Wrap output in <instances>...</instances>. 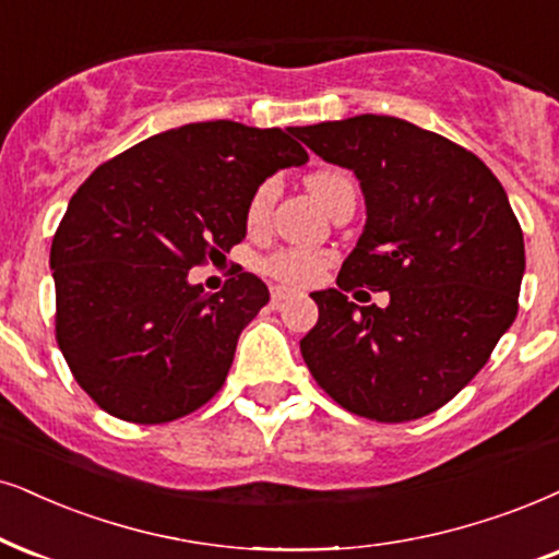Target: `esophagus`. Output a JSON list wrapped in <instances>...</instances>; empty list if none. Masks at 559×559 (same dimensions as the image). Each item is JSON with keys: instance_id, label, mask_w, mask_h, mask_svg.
Listing matches in <instances>:
<instances>
[{"instance_id": "obj_1", "label": "esophagus", "mask_w": 559, "mask_h": 559, "mask_svg": "<svg viewBox=\"0 0 559 559\" xmlns=\"http://www.w3.org/2000/svg\"><path fill=\"white\" fill-rule=\"evenodd\" d=\"M288 296H292V292H288V288H281V286H273L271 288V301H273V307H278V304H284Z\"/></svg>"}]
</instances>
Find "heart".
Here are the masks:
<instances>
[{"instance_id":"b5f03b06","label":"heart","mask_w":559,"mask_h":559,"mask_svg":"<svg viewBox=\"0 0 559 559\" xmlns=\"http://www.w3.org/2000/svg\"><path fill=\"white\" fill-rule=\"evenodd\" d=\"M348 182L343 173H335V169H320V173H312L307 178V188L322 206H328L332 193L337 188ZM275 198V186L273 182H263L252 195L250 206H247V224L250 227H260L265 222L267 214H271ZM324 265H328V258L320 255V252L312 250H299V247H292V250H281L275 255L263 260V271L271 275V278L281 281L286 286H309L320 278Z\"/></svg>"}]
</instances>
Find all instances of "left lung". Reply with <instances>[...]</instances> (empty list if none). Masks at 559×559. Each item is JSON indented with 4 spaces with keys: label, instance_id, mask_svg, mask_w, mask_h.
<instances>
[{
    "label": "left lung",
    "instance_id": "obj_1",
    "mask_svg": "<svg viewBox=\"0 0 559 559\" xmlns=\"http://www.w3.org/2000/svg\"><path fill=\"white\" fill-rule=\"evenodd\" d=\"M330 165L353 169L366 224L301 356L337 405L381 423L415 420L464 390L519 312L524 235L490 167L392 116L296 129ZM386 290L358 308L345 290ZM361 294V292H358Z\"/></svg>",
    "mask_w": 559,
    "mask_h": 559
}]
</instances>
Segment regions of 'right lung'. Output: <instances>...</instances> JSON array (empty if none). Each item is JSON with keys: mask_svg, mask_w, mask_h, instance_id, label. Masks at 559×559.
<instances>
[{"mask_svg": "<svg viewBox=\"0 0 559 559\" xmlns=\"http://www.w3.org/2000/svg\"><path fill=\"white\" fill-rule=\"evenodd\" d=\"M294 136L186 123L105 162L72 195L51 245L56 337L105 413L154 426L222 390L239 332L271 296L252 273L206 294L188 271L242 242L271 175L307 165Z\"/></svg>", "mask_w": 559, "mask_h": 559, "instance_id": "right-lung-1", "label": "right lung"}]
</instances>
